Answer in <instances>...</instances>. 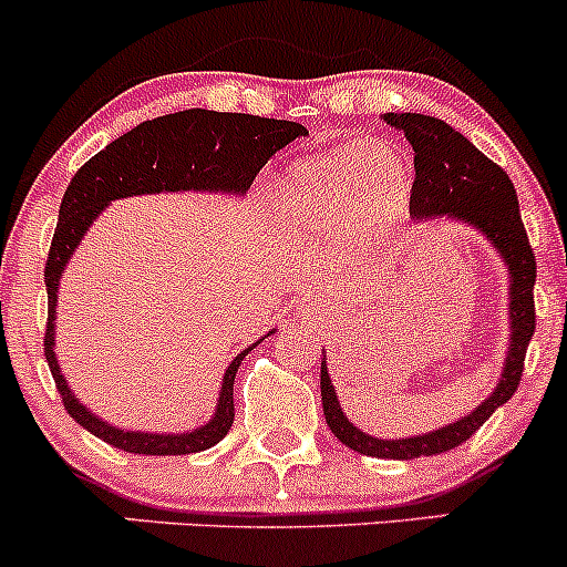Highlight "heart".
I'll use <instances>...</instances> for the list:
<instances>
[{
  "instance_id": "heart-1",
  "label": "heart",
  "mask_w": 567,
  "mask_h": 567,
  "mask_svg": "<svg viewBox=\"0 0 567 567\" xmlns=\"http://www.w3.org/2000/svg\"><path fill=\"white\" fill-rule=\"evenodd\" d=\"M412 196V169L395 145L350 142L285 166L269 183V213L290 245H328L336 264H352L409 215Z\"/></svg>"
}]
</instances>
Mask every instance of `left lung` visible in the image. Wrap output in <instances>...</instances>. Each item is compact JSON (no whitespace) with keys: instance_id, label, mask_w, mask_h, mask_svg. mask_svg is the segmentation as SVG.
<instances>
[{"instance_id":"8db88e82","label":"left lung","mask_w":567,"mask_h":567,"mask_svg":"<svg viewBox=\"0 0 567 567\" xmlns=\"http://www.w3.org/2000/svg\"><path fill=\"white\" fill-rule=\"evenodd\" d=\"M384 121L403 132L414 151V196L409 213L416 220H435V217H455L468 223L489 239V245L506 260L512 285H508V317H512V341H508L506 363L493 395L478 403L468 416L450 422L433 433L412 435V439H374L354 427L341 412L339 398L333 393L328 377L326 358L320 365V393L322 412L331 433L350 450L369 457L414 460L441 455L468 441L497 406L516 393L522 371H525V352L536 333V255L527 241L525 223L519 215V198L514 183L501 166L493 164L478 147L471 145L463 134L450 123L416 112H388Z\"/></svg>"}]
</instances>
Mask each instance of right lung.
Masks as SVG:
<instances>
[{
	"instance_id": "right-lung-1",
	"label": "right lung",
	"mask_w": 567,
	"mask_h": 567,
	"mask_svg": "<svg viewBox=\"0 0 567 567\" xmlns=\"http://www.w3.org/2000/svg\"><path fill=\"white\" fill-rule=\"evenodd\" d=\"M303 134H307V128L293 121H274V117L241 115V112L183 110L140 123L80 166L64 198H61L59 223H55L45 264V360L51 365L61 403L78 425H83L85 431L99 435L117 450L134 452V455H190V452H204L226 439V433L234 425L236 371L258 341L231 360L226 377H223L215 416L207 425L177 435L121 431V427L107 425L89 412L74 398L64 374H61L53 352L59 279L91 223L115 198L161 190H223L241 196L252 185L255 174L264 169L266 161Z\"/></svg>"
}]
</instances>
